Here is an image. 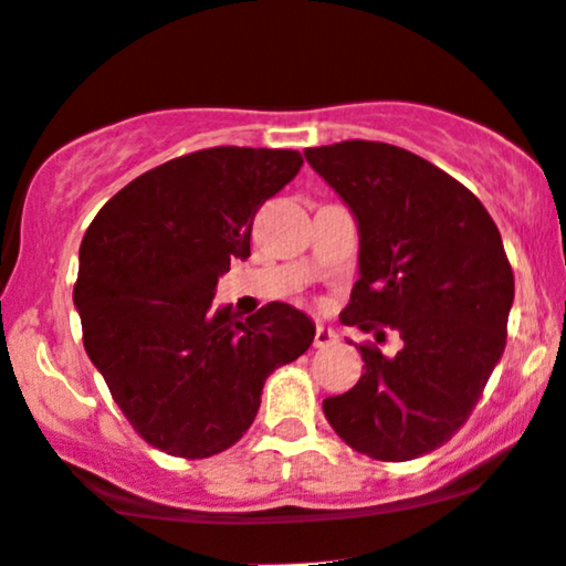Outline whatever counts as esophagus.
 I'll use <instances>...</instances> for the list:
<instances>
[{"label":"esophagus","instance_id":"obj_1","mask_svg":"<svg viewBox=\"0 0 566 566\" xmlns=\"http://www.w3.org/2000/svg\"><path fill=\"white\" fill-rule=\"evenodd\" d=\"M335 340H338V335H335L333 327L316 325V333H314V346H316V349H327V346H333Z\"/></svg>","mask_w":566,"mask_h":566}]
</instances>
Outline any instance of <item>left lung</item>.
<instances>
[{
  "label": "left lung",
  "instance_id": "8db88e82",
  "mask_svg": "<svg viewBox=\"0 0 566 566\" xmlns=\"http://www.w3.org/2000/svg\"><path fill=\"white\" fill-rule=\"evenodd\" d=\"M303 155L357 220L359 279L340 322L402 338L395 357L359 346L365 374L322 411L359 454H430L470 419L505 352L515 284L502 235L462 182L402 147L349 139Z\"/></svg>",
  "mask_w": 566,
  "mask_h": 566
}]
</instances>
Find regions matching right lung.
Returning <instances> with one entry per match:
<instances>
[{
	"instance_id": "add662e5",
	"label": "right lung",
	"mask_w": 566,
	"mask_h": 566,
	"mask_svg": "<svg viewBox=\"0 0 566 566\" xmlns=\"http://www.w3.org/2000/svg\"><path fill=\"white\" fill-rule=\"evenodd\" d=\"M295 150L209 147L128 182L80 244L74 306L83 344L132 427L171 457L231 449L263 384L314 340L287 303L212 314L217 279L250 258L252 220L301 171Z\"/></svg>"
}]
</instances>
